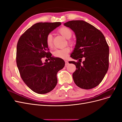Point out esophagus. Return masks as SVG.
Returning <instances> with one entry per match:
<instances>
[{
	"instance_id": "esophagus-1",
	"label": "esophagus",
	"mask_w": 122,
	"mask_h": 122,
	"mask_svg": "<svg viewBox=\"0 0 122 122\" xmlns=\"http://www.w3.org/2000/svg\"><path fill=\"white\" fill-rule=\"evenodd\" d=\"M65 65H66V66H67V65H69V62H68V61H67V60H65Z\"/></svg>"
}]
</instances>
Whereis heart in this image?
Wrapping results in <instances>:
<instances>
[{
  "instance_id": "b5f03b06",
  "label": "heart",
  "mask_w": 122,
  "mask_h": 122,
  "mask_svg": "<svg viewBox=\"0 0 122 122\" xmlns=\"http://www.w3.org/2000/svg\"><path fill=\"white\" fill-rule=\"evenodd\" d=\"M58 32L60 34L65 37V38L69 39L71 37L72 35V32L71 29L67 27H61L58 29ZM69 43H72L70 40H69ZM46 44L49 47H51L53 45V36L51 34H49L47 35L46 37ZM70 48L68 47L64 48L61 49H57L55 50L53 55L55 57L65 58L67 57L68 54L70 52Z\"/></svg>"
}]
</instances>
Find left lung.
Segmentation results:
<instances>
[{
  "mask_svg": "<svg viewBox=\"0 0 122 122\" xmlns=\"http://www.w3.org/2000/svg\"><path fill=\"white\" fill-rule=\"evenodd\" d=\"M75 32L76 44L71 57L78 61H70L76 66L73 78L83 89L95 87L101 82L109 67V47L102 32L83 20H72L64 24ZM85 60L82 63V58Z\"/></svg>",
  "mask_w": 122,
  "mask_h": 122,
  "instance_id": "obj_1",
  "label": "left lung"
}]
</instances>
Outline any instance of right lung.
Wrapping results in <instances>:
<instances>
[{"label": "right lung", "instance_id": "right-lung-1", "mask_svg": "<svg viewBox=\"0 0 122 122\" xmlns=\"http://www.w3.org/2000/svg\"><path fill=\"white\" fill-rule=\"evenodd\" d=\"M61 25V22L36 23L21 36L17 43L16 62L21 77L36 93L44 94L53 90L57 83V73L65 66L62 59L51 56L46 44L47 35ZM44 57L50 62L43 63Z\"/></svg>", "mask_w": 122, "mask_h": 122}]
</instances>
